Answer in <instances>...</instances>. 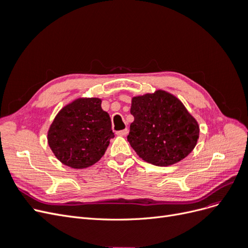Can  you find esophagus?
Listing matches in <instances>:
<instances>
[{
    "mask_svg": "<svg viewBox=\"0 0 248 248\" xmlns=\"http://www.w3.org/2000/svg\"><path fill=\"white\" fill-rule=\"evenodd\" d=\"M127 133H128V129H123V130L117 131V136H119V137H126Z\"/></svg>",
    "mask_w": 248,
    "mask_h": 248,
    "instance_id": "1",
    "label": "esophagus"
}]
</instances>
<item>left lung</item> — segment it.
Wrapping results in <instances>:
<instances>
[{"instance_id":"obj_1","label":"left lung","mask_w":248,"mask_h":248,"mask_svg":"<svg viewBox=\"0 0 248 248\" xmlns=\"http://www.w3.org/2000/svg\"><path fill=\"white\" fill-rule=\"evenodd\" d=\"M127 140L142 160L157 167H169L184 159L196 147L200 126L181 100L157 90L134 96L131 100Z\"/></svg>"}]
</instances>
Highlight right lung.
<instances>
[{
    "label": "right lung",
    "instance_id": "1",
    "mask_svg": "<svg viewBox=\"0 0 248 248\" xmlns=\"http://www.w3.org/2000/svg\"><path fill=\"white\" fill-rule=\"evenodd\" d=\"M101 99L79 97L60 110L47 131L52 153L67 167L86 169L99 161L115 137Z\"/></svg>",
    "mask_w": 248,
    "mask_h": 248
}]
</instances>
